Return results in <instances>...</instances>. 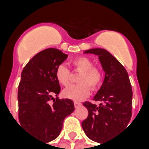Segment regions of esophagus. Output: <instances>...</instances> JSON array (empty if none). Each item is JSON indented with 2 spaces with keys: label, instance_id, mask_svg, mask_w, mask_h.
I'll return each mask as SVG.
<instances>
[{
  "label": "esophagus",
  "instance_id": "1",
  "mask_svg": "<svg viewBox=\"0 0 149 149\" xmlns=\"http://www.w3.org/2000/svg\"><path fill=\"white\" fill-rule=\"evenodd\" d=\"M81 104H81V102H78V101H75L74 102V106L76 109H77L78 107L81 106Z\"/></svg>",
  "mask_w": 149,
  "mask_h": 149
}]
</instances>
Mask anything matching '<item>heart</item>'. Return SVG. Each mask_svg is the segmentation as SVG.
I'll return each instance as SVG.
<instances>
[{
	"label": "heart",
	"instance_id": "1",
	"mask_svg": "<svg viewBox=\"0 0 149 149\" xmlns=\"http://www.w3.org/2000/svg\"><path fill=\"white\" fill-rule=\"evenodd\" d=\"M72 65L77 71L81 72L77 81L79 84H70L62 92V95L68 99L79 101L87 97L90 93V88L96 90L102 81V72L94 67L90 59L79 56L73 59ZM56 78L60 84L67 85L70 81V72L64 65H58L56 68Z\"/></svg>",
	"mask_w": 149,
	"mask_h": 149
}]
</instances>
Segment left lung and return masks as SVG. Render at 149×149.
<instances>
[{"mask_svg":"<svg viewBox=\"0 0 149 149\" xmlns=\"http://www.w3.org/2000/svg\"><path fill=\"white\" fill-rule=\"evenodd\" d=\"M84 53L98 56L105 72L103 84L93 98L100 104L84 102L88 115L81 124L88 137L102 144L126 127L131 120L132 85L126 69L107 50L92 49Z\"/></svg>","mask_w":149,"mask_h":149,"instance_id":"left-lung-1","label":"left lung"}]
</instances>
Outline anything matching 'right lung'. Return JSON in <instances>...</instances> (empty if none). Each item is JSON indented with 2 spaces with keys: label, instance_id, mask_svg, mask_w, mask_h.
Returning <instances> with one entry per match:
<instances>
[{
  "label": "right lung",
  "instance_id": "obj_1",
  "mask_svg": "<svg viewBox=\"0 0 149 149\" xmlns=\"http://www.w3.org/2000/svg\"><path fill=\"white\" fill-rule=\"evenodd\" d=\"M67 57L59 49H45L34 56L21 72L19 121L29 132L47 143L58 136L65 118L74 111L72 100L53 98L61 91L56 68Z\"/></svg>",
  "mask_w": 149,
  "mask_h": 149
}]
</instances>
